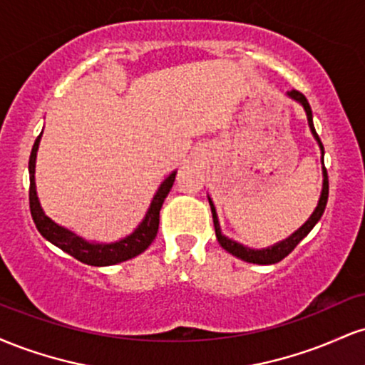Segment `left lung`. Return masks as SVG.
<instances>
[{
	"label": "left lung",
	"instance_id": "8db88e82",
	"mask_svg": "<svg viewBox=\"0 0 365 365\" xmlns=\"http://www.w3.org/2000/svg\"><path fill=\"white\" fill-rule=\"evenodd\" d=\"M287 96L290 99H293V101L299 103L300 106L304 108L305 115H307L309 128H311L312 137H314V139H316L317 145H319V149H321V163H322V188H321V195H319V200H317V206H316V209H314V212H312L311 216H309V220L305 221V223L300 226L299 230H295V232H293L288 238H284V240L278 242V244H274V245H271V247H266V249H250V247L238 244V242L232 240V238H228L226 235H223V232H221V226H220V220H217V215H216V207H215V204H212L211 197L207 195L209 206H211V212H212V223H215V232H216L217 242H220V245L223 247L226 252L235 255V257L242 259V261H245V262H252V264H274V262H279V261H282V259L287 257V255L290 254L297 245H299V242L302 240V238H305V237L309 235V232H311L314 226H316L317 221L321 220L322 212H324V209H326V202H328L329 183H328V173H326V168H324V148H322V142L319 139V135H317V133H316V128H314L312 110H311V106H309V101H307V99H305V96L302 94V92L288 91Z\"/></svg>",
	"mask_w": 365,
	"mask_h": 365
}]
</instances>
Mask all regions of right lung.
<instances>
[{
  "label": "right lung",
  "mask_w": 365,
  "mask_h": 365,
  "mask_svg": "<svg viewBox=\"0 0 365 365\" xmlns=\"http://www.w3.org/2000/svg\"><path fill=\"white\" fill-rule=\"evenodd\" d=\"M41 137H43V132L36 139L34 148H32L31 153V159H29V178H31L29 202H31L32 220H34L36 228L39 230L41 235L48 242H51L53 245H56L58 249H61L63 252L70 254L77 261L89 264V266H113V264L128 261V259L144 252L153 244L154 238H156L159 228V211H161L163 202H165L166 195L170 194L171 187H173L177 171H171L168 177L163 180L161 185H159L156 194L153 197V200H150V206L148 212H145L144 220L140 221L139 226L130 235L120 238L116 242H110V244L91 242L81 235H77L72 230L58 225L41 207L39 197H37L36 190V159L37 149H39L41 144Z\"/></svg>",
  "instance_id": "add662e5"
}]
</instances>
